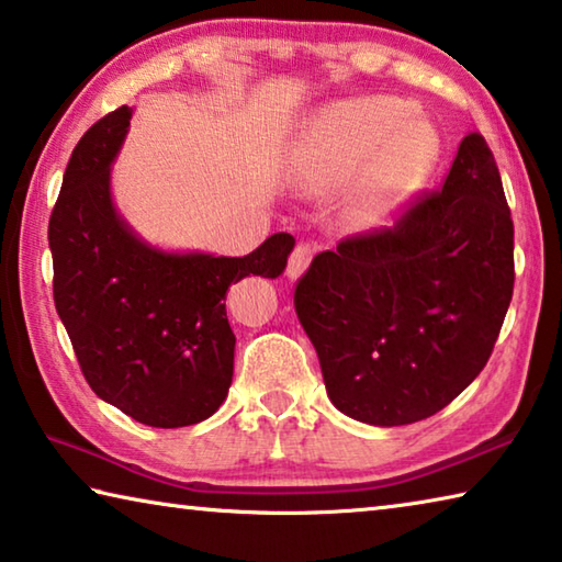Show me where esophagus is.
Returning <instances> with one entry per match:
<instances>
[{"instance_id": "obj_1", "label": "esophagus", "mask_w": 562, "mask_h": 562, "mask_svg": "<svg viewBox=\"0 0 562 562\" xmlns=\"http://www.w3.org/2000/svg\"><path fill=\"white\" fill-rule=\"evenodd\" d=\"M310 260H312V247L310 245H297L290 255V262H288V278L290 280H300L304 270L310 268Z\"/></svg>"}]
</instances>
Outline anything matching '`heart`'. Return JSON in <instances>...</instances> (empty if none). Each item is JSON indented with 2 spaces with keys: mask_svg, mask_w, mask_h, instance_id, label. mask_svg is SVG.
Masks as SVG:
<instances>
[{
  "mask_svg": "<svg viewBox=\"0 0 562 562\" xmlns=\"http://www.w3.org/2000/svg\"><path fill=\"white\" fill-rule=\"evenodd\" d=\"M406 113V103L386 97L347 99L317 111L284 160L288 183L302 195H329L367 162L347 198V221L357 231L386 225L439 154L431 123Z\"/></svg>",
  "mask_w": 562,
  "mask_h": 562,
  "instance_id": "heart-1",
  "label": "heart"
}]
</instances>
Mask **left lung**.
Returning <instances> with one entry per match:
<instances>
[{"instance_id": "1", "label": "left lung", "mask_w": 562, "mask_h": 562, "mask_svg": "<svg viewBox=\"0 0 562 562\" xmlns=\"http://www.w3.org/2000/svg\"><path fill=\"white\" fill-rule=\"evenodd\" d=\"M513 221L486 138L394 227L319 252L294 290L327 396L372 426L429 418L469 386L513 297Z\"/></svg>"}]
</instances>
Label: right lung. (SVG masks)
<instances>
[{
    "label": "right lung",
    "instance_id": "obj_1",
    "mask_svg": "<svg viewBox=\"0 0 562 562\" xmlns=\"http://www.w3.org/2000/svg\"><path fill=\"white\" fill-rule=\"evenodd\" d=\"M131 116L121 106L93 123L66 166L49 221L54 304L97 396L178 429L213 416L233 384L227 288L247 274L280 278L294 237L272 235L245 258L146 243L111 193Z\"/></svg>",
    "mask_w": 562,
    "mask_h": 562
}]
</instances>
